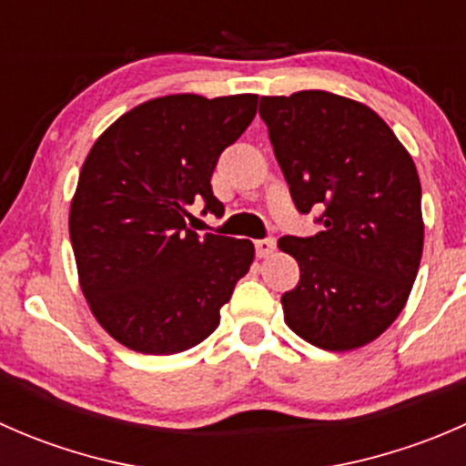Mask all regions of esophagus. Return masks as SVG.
Masks as SVG:
<instances>
[{"label": "esophagus", "instance_id": "obj_1", "mask_svg": "<svg viewBox=\"0 0 466 466\" xmlns=\"http://www.w3.org/2000/svg\"><path fill=\"white\" fill-rule=\"evenodd\" d=\"M275 248H277V241L272 237L255 241V250H257V257H259V259H263V257H270L272 252H275Z\"/></svg>", "mask_w": 466, "mask_h": 466}]
</instances>
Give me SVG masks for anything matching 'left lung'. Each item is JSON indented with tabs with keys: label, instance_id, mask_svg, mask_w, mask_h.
Wrapping results in <instances>:
<instances>
[{
	"label": "left lung",
	"instance_id": "obj_1",
	"mask_svg": "<svg viewBox=\"0 0 466 466\" xmlns=\"http://www.w3.org/2000/svg\"><path fill=\"white\" fill-rule=\"evenodd\" d=\"M259 115L298 211L322 209L316 237L279 238L299 263L284 320L320 350L368 345L397 320L420 270L415 162L372 107L338 94L261 96Z\"/></svg>",
	"mask_w": 466,
	"mask_h": 466
}]
</instances>
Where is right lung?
<instances>
[{"mask_svg": "<svg viewBox=\"0 0 466 466\" xmlns=\"http://www.w3.org/2000/svg\"><path fill=\"white\" fill-rule=\"evenodd\" d=\"M257 94H171L133 107L89 150L69 209L78 281L98 324L139 354H177L220 322L250 270L248 238L187 229V207L211 191L220 153L257 115Z\"/></svg>", "mask_w": 466, "mask_h": 466, "instance_id": "obj_1", "label": "right lung"}]
</instances>
